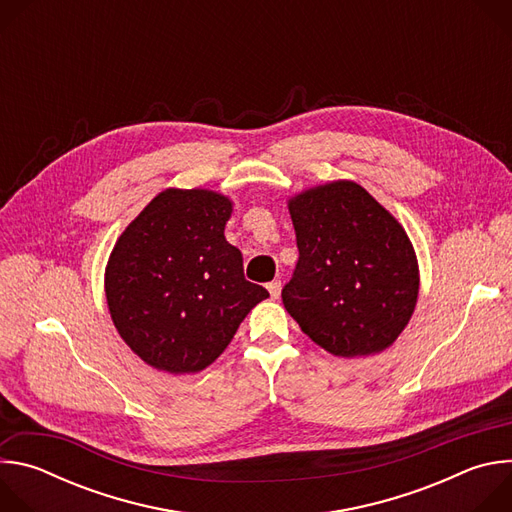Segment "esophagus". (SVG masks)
<instances>
[{
    "label": "esophagus",
    "instance_id": "1",
    "mask_svg": "<svg viewBox=\"0 0 512 512\" xmlns=\"http://www.w3.org/2000/svg\"><path fill=\"white\" fill-rule=\"evenodd\" d=\"M267 289H269L271 298H273V300H277V298H279V294H281V281H279V279H273L271 283H267Z\"/></svg>",
    "mask_w": 512,
    "mask_h": 512
}]
</instances>
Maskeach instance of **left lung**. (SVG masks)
Segmentation results:
<instances>
[{
	"mask_svg": "<svg viewBox=\"0 0 512 512\" xmlns=\"http://www.w3.org/2000/svg\"><path fill=\"white\" fill-rule=\"evenodd\" d=\"M300 259L283 306L336 356L375 354L407 326L419 273L407 233L354 182H332L289 200Z\"/></svg>",
	"mask_w": 512,
	"mask_h": 512,
	"instance_id": "left-lung-1",
	"label": "left lung"
}]
</instances>
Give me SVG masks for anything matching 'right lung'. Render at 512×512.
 Instances as JSON below:
<instances>
[{
    "mask_svg": "<svg viewBox=\"0 0 512 512\" xmlns=\"http://www.w3.org/2000/svg\"><path fill=\"white\" fill-rule=\"evenodd\" d=\"M231 200L208 190H164L119 237L105 275L113 324L154 369L198 373L233 340L261 300L243 255L225 239Z\"/></svg>",
    "mask_w": 512,
    "mask_h": 512,
    "instance_id": "right-lung-1",
    "label": "right lung"
}]
</instances>
